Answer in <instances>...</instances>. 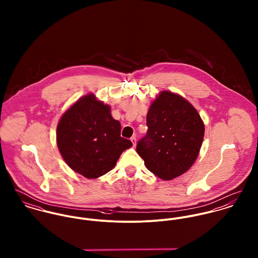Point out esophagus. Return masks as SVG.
<instances>
[{
  "label": "esophagus",
  "instance_id": "1",
  "mask_svg": "<svg viewBox=\"0 0 258 258\" xmlns=\"http://www.w3.org/2000/svg\"><path fill=\"white\" fill-rule=\"evenodd\" d=\"M131 142H132V144H133V146L135 147L136 146V144H137V139H136V137L134 136V137H132L131 138Z\"/></svg>",
  "mask_w": 258,
  "mask_h": 258
}]
</instances>
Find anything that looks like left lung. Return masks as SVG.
<instances>
[{"mask_svg":"<svg viewBox=\"0 0 258 258\" xmlns=\"http://www.w3.org/2000/svg\"><path fill=\"white\" fill-rule=\"evenodd\" d=\"M147 126L136 150L148 170L164 181L183 175L197 160L204 140L199 112L183 96L163 90L150 105Z\"/></svg>","mask_w":258,"mask_h":258,"instance_id":"8db88e82","label":"left lung"}]
</instances>
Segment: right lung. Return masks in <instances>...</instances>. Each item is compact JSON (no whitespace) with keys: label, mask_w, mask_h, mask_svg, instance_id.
I'll return each mask as SVG.
<instances>
[{"label":"right lung","mask_w":258,"mask_h":258,"mask_svg":"<svg viewBox=\"0 0 258 258\" xmlns=\"http://www.w3.org/2000/svg\"><path fill=\"white\" fill-rule=\"evenodd\" d=\"M120 133V122L112 117L110 106L89 93L60 117L56 144L75 173L96 179L111 171L122 152L132 146Z\"/></svg>","instance_id":"obj_1"}]
</instances>
